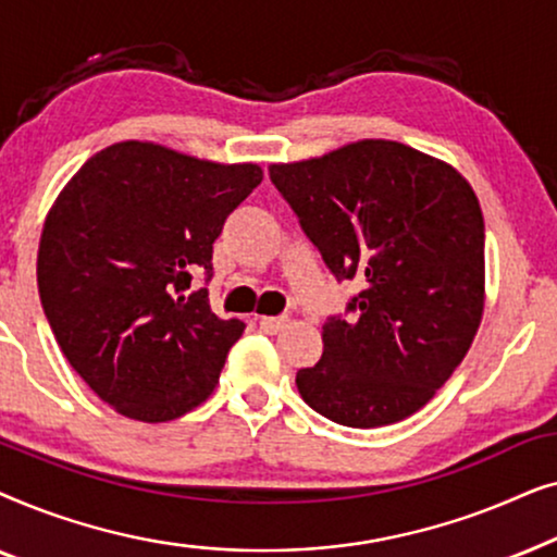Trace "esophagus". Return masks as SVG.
Instances as JSON below:
<instances>
[{"label":"esophagus","mask_w":557,"mask_h":557,"mask_svg":"<svg viewBox=\"0 0 557 557\" xmlns=\"http://www.w3.org/2000/svg\"><path fill=\"white\" fill-rule=\"evenodd\" d=\"M286 324L288 317H261V322H258V326H261L265 334H278Z\"/></svg>","instance_id":"34e87169"}]
</instances>
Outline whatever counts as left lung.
<instances>
[{
    "label": "left lung",
    "instance_id": "obj_1",
    "mask_svg": "<svg viewBox=\"0 0 557 557\" xmlns=\"http://www.w3.org/2000/svg\"><path fill=\"white\" fill-rule=\"evenodd\" d=\"M269 177L339 281L362 292L324 322V352L296 372L304 403L349 429L413 416L451 377L482 322L484 218L451 166L368 139Z\"/></svg>",
    "mask_w": 557,
    "mask_h": 557
}]
</instances>
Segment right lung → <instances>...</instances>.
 Returning a JSON list of instances; mask_svg holds the SVG:
<instances>
[{
	"label": "right lung",
	"instance_id": "obj_1",
	"mask_svg": "<svg viewBox=\"0 0 557 557\" xmlns=\"http://www.w3.org/2000/svg\"><path fill=\"white\" fill-rule=\"evenodd\" d=\"M256 164H212L147 141L98 151L42 227L37 288L71 368L121 416L164 423L215 391L246 324L220 319L212 243L261 185Z\"/></svg>",
	"mask_w": 557,
	"mask_h": 557
}]
</instances>
